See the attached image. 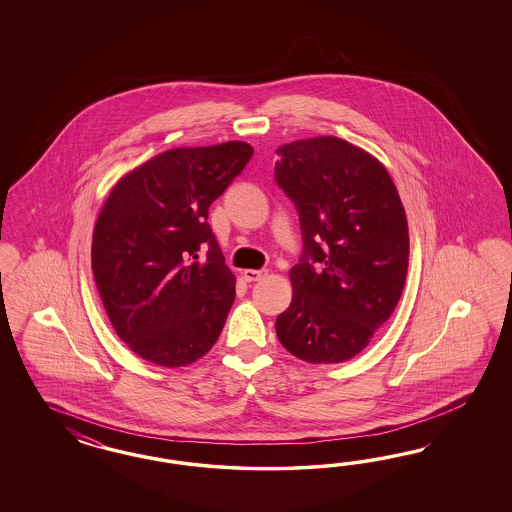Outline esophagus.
<instances>
[{
	"mask_svg": "<svg viewBox=\"0 0 512 512\" xmlns=\"http://www.w3.org/2000/svg\"><path fill=\"white\" fill-rule=\"evenodd\" d=\"M242 276H244L246 281H257V279H261L266 276V270H253V268H248V270H244V272H242Z\"/></svg>",
	"mask_w": 512,
	"mask_h": 512,
	"instance_id": "34e87169",
	"label": "esophagus"
}]
</instances>
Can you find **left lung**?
Returning <instances> with one entry per match:
<instances>
[{
    "label": "left lung",
    "instance_id": "1",
    "mask_svg": "<svg viewBox=\"0 0 512 512\" xmlns=\"http://www.w3.org/2000/svg\"><path fill=\"white\" fill-rule=\"evenodd\" d=\"M276 152V182L295 202L304 238L276 334L300 360L340 364L368 347L402 296L405 210L385 165L347 140L300 139Z\"/></svg>",
    "mask_w": 512,
    "mask_h": 512
}]
</instances>
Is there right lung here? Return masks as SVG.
Returning <instances> with one entry per match:
<instances>
[{"instance_id": "1", "label": "right lung", "mask_w": 512, "mask_h": 512, "mask_svg": "<svg viewBox=\"0 0 512 512\" xmlns=\"http://www.w3.org/2000/svg\"><path fill=\"white\" fill-rule=\"evenodd\" d=\"M251 155L242 140L172 148L110 189L93 229V278L116 334L140 358L180 368L219 338L236 278L208 208ZM201 248L207 259L199 262Z\"/></svg>"}]
</instances>
